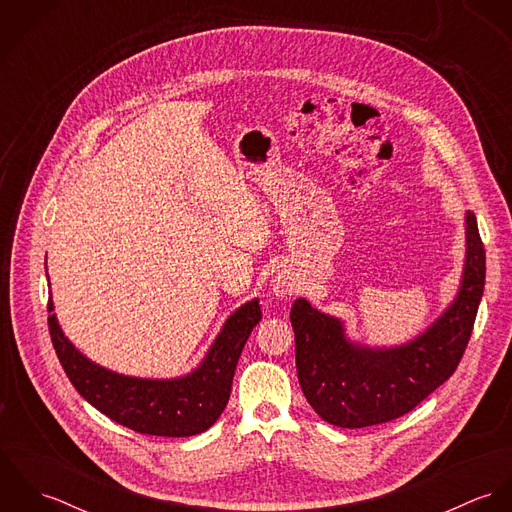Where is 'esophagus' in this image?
Here are the masks:
<instances>
[{
	"mask_svg": "<svg viewBox=\"0 0 512 512\" xmlns=\"http://www.w3.org/2000/svg\"><path fill=\"white\" fill-rule=\"evenodd\" d=\"M295 292V280L290 272H278L272 278V293L276 297H290Z\"/></svg>",
	"mask_w": 512,
	"mask_h": 512,
	"instance_id": "esophagus-1",
	"label": "esophagus"
}]
</instances>
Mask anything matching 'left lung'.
Segmentation results:
<instances>
[{"mask_svg":"<svg viewBox=\"0 0 512 512\" xmlns=\"http://www.w3.org/2000/svg\"><path fill=\"white\" fill-rule=\"evenodd\" d=\"M485 288V250L477 220L465 213V258L459 288L416 337L366 345L349 337L345 319L293 301L295 366L311 408L339 428H366L414 410L459 365Z\"/></svg>","mask_w":512,"mask_h":512,"instance_id":"1","label":"left lung"}]
</instances>
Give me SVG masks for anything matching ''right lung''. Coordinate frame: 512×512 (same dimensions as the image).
Wrapping results in <instances>:
<instances>
[{
	"label": "right lung",
	"mask_w": 512,
	"mask_h": 512,
	"mask_svg": "<svg viewBox=\"0 0 512 512\" xmlns=\"http://www.w3.org/2000/svg\"><path fill=\"white\" fill-rule=\"evenodd\" d=\"M260 319V299L254 297L226 317L193 370L171 378H142L110 370L80 353L63 333L49 297L51 341L76 392L116 424L163 438L197 436L219 420L240 353Z\"/></svg>",
	"instance_id": "obj_1"
}]
</instances>
